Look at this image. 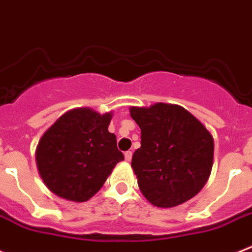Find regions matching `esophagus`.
Segmentation results:
<instances>
[{"instance_id": "esophagus-1", "label": "esophagus", "mask_w": 252, "mask_h": 252, "mask_svg": "<svg viewBox=\"0 0 252 252\" xmlns=\"http://www.w3.org/2000/svg\"><path fill=\"white\" fill-rule=\"evenodd\" d=\"M132 156H133V153H132V151H126V153H124V157H126V161H130V159H132Z\"/></svg>"}]
</instances>
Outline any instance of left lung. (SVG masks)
<instances>
[{"label":"left lung","instance_id":"obj_1","mask_svg":"<svg viewBox=\"0 0 252 252\" xmlns=\"http://www.w3.org/2000/svg\"><path fill=\"white\" fill-rule=\"evenodd\" d=\"M129 111L141 128V147L133 153L132 167L142 194L159 208L195 196L213 165L211 133L179 105L158 102Z\"/></svg>","mask_w":252,"mask_h":252}]
</instances>
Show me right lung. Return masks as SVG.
Wrapping results in <instances>:
<instances>
[{"mask_svg": "<svg viewBox=\"0 0 252 252\" xmlns=\"http://www.w3.org/2000/svg\"><path fill=\"white\" fill-rule=\"evenodd\" d=\"M111 114L89 108L63 114L41 137L36 163L50 191L72 202H86L101 189L123 161L117 137L108 130Z\"/></svg>", "mask_w": 252, "mask_h": 252, "instance_id": "obj_1", "label": "right lung"}]
</instances>
